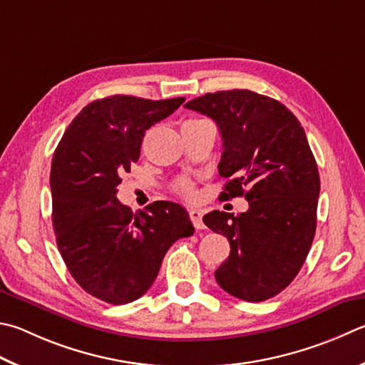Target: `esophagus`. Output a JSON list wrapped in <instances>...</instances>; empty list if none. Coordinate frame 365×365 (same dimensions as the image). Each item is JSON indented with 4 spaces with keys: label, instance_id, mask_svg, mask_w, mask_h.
Returning a JSON list of instances; mask_svg holds the SVG:
<instances>
[{
    "label": "esophagus",
    "instance_id": "esophagus-1",
    "mask_svg": "<svg viewBox=\"0 0 365 365\" xmlns=\"http://www.w3.org/2000/svg\"><path fill=\"white\" fill-rule=\"evenodd\" d=\"M190 218L193 222V227L196 230H202L204 223H202V212L200 209H190Z\"/></svg>",
    "mask_w": 365,
    "mask_h": 365
}]
</instances>
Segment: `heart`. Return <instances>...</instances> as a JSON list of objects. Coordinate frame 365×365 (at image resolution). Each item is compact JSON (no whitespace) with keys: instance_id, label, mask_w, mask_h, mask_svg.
I'll return each instance as SVG.
<instances>
[{"instance_id":"b5f03b06","label":"heart","mask_w":365,"mask_h":365,"mask_svg":"<svg viewBox=\"0 0 365 365\" xmlns=\"http://www.w3.org/2000/svg\"><path fill=\"white\" fill-rule=\"evenodd\" d=\"M190 121H200V119H190ZM190 121H187V123H190ZM175 191H177L178 195H183V196H187V197H193L195 196L193 185H191V182H188V180H178L175 183Z\"/></svg>"}]
</instances>
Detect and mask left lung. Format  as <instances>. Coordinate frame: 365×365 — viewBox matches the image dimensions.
I'll return each mask as SVG.
<instances>
[{
  "instance_id": "1",
  "label": "left lung",
  "mask_w": 365,
  "mask_h": 365,
  "mask_svg": "<svg viewBox=\"0 0 365 365\" xmlns=\"http://www.w3.org/2000/svg\"><path fill=\"white\" fill-rule=\"evenodd\" d=\"M185 108L220 129L218 174L227 178L220 200L249 201L240 215L214 210L202 218L231 247L215 279L241 300H268L294 281L316 233L321 183L307 134L286 105L247 89L205 94Z\"/></svg>"
}]
</instances>
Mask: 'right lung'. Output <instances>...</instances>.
<instances>
[{
    "label": "right lung",
    "mask_w": 365,
    "mask_h": 365,
    "mask_svg": "<svg viewBox=\"0 0 365 365\" xmlns=\"http://www.w3.org/2000/svg\"><path fill=\"white\" fill-rule=\"evenodd\" d=\"M183 102L98 98L79 111L57 145L51 165L57 247L75 281L98 300L140 298L172 244L195 233L180 204L156 201L134 214L116 197L121 177L140 156L145 130Z\"/></svg>",
    "instance_id": "obj_1"
}]
</instances>
